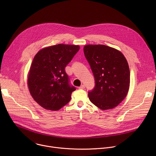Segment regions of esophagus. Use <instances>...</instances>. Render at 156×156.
I'll return each instance as SVG.
<instances>
[{
    "instance_id": "1",
    "label": "esophagus",
    "mask_w": 156,
    "mask_h": 156,
    "mask_svg": "<svg viewBox=\"0 0 156 156\" xmlns=\"http://www.w3.org/2000/svg\"><path fill=\"white\" fill-rule=\"evenodd\" d=\"M85 88V86L84 85H81L80 87H79V89L80 90H83V89H84Z\"/></svg>"
}]
</instances>
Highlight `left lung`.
I'll return each instance as SVG.
<instances>
[{"instance_id":"left-lung-1","label":"left lung","mask_w":156,"mask_h":156,"mask_svg":"<svg viewBox=\"0 0 156 156\" xmlns=\"http://www.w3.org/2000/svg\"><path fill=\"white\" fill-rule=\"evenodd\" d=\"M84 54L95 79V87L88 92L90 101L101 110L117 107L126 96L129 69L119 51L105 45H86Z\"/></svg>"}]
</instances>
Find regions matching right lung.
<instances>
[{
    "label": "right lung",
    "mask_w": 156,
    "mask_h": 156,
    "mask_svg": "<svg viewBox=\"0 0 156 156\" xmlns=\"http://www.w3.org/2000/svg\"><path fill=\"white\" fill-rule=\"evenodd\" d=\"M79 49V46L60 44L44 48L34 56L28 86L31 96L42 107L58 110L70 102L76 88L70 84L65 68Z\"/></svg>",
    "instance_id": "obj_1"
}]
</instances>
